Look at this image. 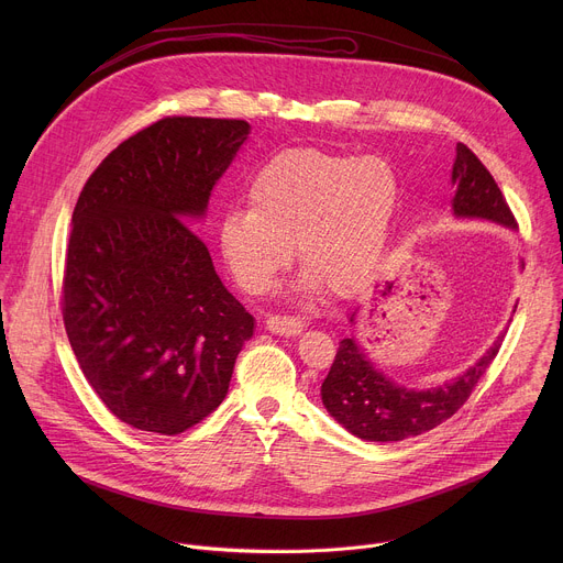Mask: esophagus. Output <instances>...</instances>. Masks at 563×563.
Instances as JSON below:
<instances>
[{
  "label": "esophagus",
  "instance_id": "1",
  "mask_svg": "<svg viewBox=\"0 0 563 563\" xmlns=\"http://www.w3.org/2000/svg\"><path fill=\"white\" fill-rule=\"evenodd\" d=\"M265 325L274 334L296 336L305 328V318L302 316H287V313H269V318L265 320Z\"/></svg>",
  "mask_w": 563,
  "mask_h": 563
}]
</instances>
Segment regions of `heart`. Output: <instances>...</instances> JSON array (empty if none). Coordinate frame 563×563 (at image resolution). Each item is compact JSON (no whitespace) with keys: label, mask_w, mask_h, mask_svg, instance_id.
<instances>
[{"label":"heart","mask_w":563,"mask_h":563,"mask_svg":"<svg viewBox=\"0 0 563 563\" xmlns=\"http://www.w3.org/2000/svg\"><path fill=\"white\" fill-rule=\"evenodd\" d=\"M398 196V176L378 155L289 148L254 174L250 209L222 216L220 254L240 285L261 294L291 263L296 243L307 283L347 296L372 276Z\"/></svg>","instance_id":"heart-1"}]
</instances>
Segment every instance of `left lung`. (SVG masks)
<instances>
[{
	"instance_id": "obj_1",
	"label": "left lung",
	"mask_w": 563,
	"mask_h": 563,
	"mask_svg": "<svg viewBox=\"0 0 563 563\" xmlns=\"http://www.w3.org/2000/svg\"><path fill=\"white\" fill-rule=\"evenodd\" d=\"M452 183L456 185L452 200L456 216L486 218L512 229L517 227L493 174L463 142L456 144ZM350 320H354V313ZM501 341L504 336L484 358L452 383L419 391L385 378L365 358L354 339H343L320 394H323L328 412L358 439L383 443L404 441L441 426L463 408L476 383L490 369Z\"/></svg>"
}]
</instances>
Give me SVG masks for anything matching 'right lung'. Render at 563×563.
<instances>
[{
    "label": "right lung",
    "mask_w": 563,
    "mask_h": 563,
    "mask_svg": "<svg viewBox=\"0 0 563 563\" xmlns=\"http://www.w3.org/2000/svg\"><path fill=\"white\" fill-rule=\"evenodd\" d=\"M250 135L245 120L172 115L118 144L73 211L62 318L102 404L122 423L180 434L227 396L254 316L185 222Z\"/></svg>",
    "instance_id": "add662e5"
}]
</instances>
